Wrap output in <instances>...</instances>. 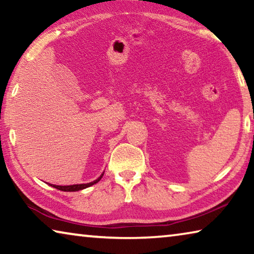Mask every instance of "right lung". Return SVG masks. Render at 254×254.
Returning <instances> with one entry per match:
<instances>
[{
  "instance_id": "right-lung-1",
  "label": "right lung",
  "mask_w": 254,
  "mask_h": 254,
  "mask_svg": "<svg viewBox=\"0 0 254 254\" xmlns=\"http://www.w3.org/2000/svg\"><path fill=\"white\" fill-rule=\"evenodd\" d=\"M103 175H104V174H102L101 177L97 178L96 180H94L93 183H88V184L70 185V186H57V185H50V186H53V187L57 188V189H59V190H63V191H77V190H81V189H85V188H87V187H89V186H92V185H94V184L98 183V182H100V180L102 179Z\"/></svg>"
}]
</instances>
